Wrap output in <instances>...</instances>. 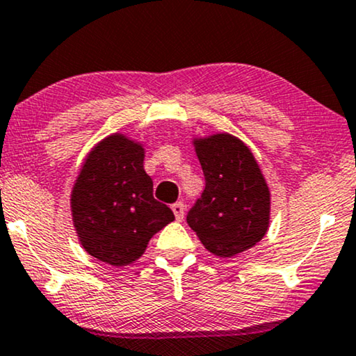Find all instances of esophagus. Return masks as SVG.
<instances>
[{
	"label": "esophagus",
	"mask_w": 356,
	"mask_h": 356,
	"mask_svg": "<svg viewBox=\"0 0 356 356\" xmlns=\"http://www.w3.org/2000/svg\"><path fill=\"white\" fill-rule=\"evenodd\" d=\"M170 209H172V211H174L175 220H177V222H182L184 213H186V209H184L182 202H177V204H174L172 207H170Z\"/></svg>",
	"instance_id": "esophagus-1"
}]
</instances>
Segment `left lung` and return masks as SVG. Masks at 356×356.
Segmentation results:
<instances>
[{
  "instance_id": "8db88e82",
  "label": "left lung",
  "mask_w": 356,
  "mask_h": 356,
  "mask_svg": "<svg viewBox=\"0 0 356 356\" xmlns=\"http://www.w3.org/2000/svg\"><path fill=\"white\" fill-rule=\"evenodd\" d=\"M205 191L187 215L202 245L220 258L253 248L269 228L271 192L253 152L230 133L193 136Z\"/></svg>"
}]
</instances>
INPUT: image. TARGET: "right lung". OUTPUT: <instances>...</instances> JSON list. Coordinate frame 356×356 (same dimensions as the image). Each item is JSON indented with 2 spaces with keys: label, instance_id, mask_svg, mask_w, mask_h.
<instances>
[{
  "label": "right lung",
  "instance_id": "1",
  "mask_svg": "<svg viewBox=\"0 0 356 356\" xmlns=\"http://www.w3.org/2000/svg\"><path fill=\"white\" fill-rule=\"evenodd\" d=\"M145 154L136 139L108 134L85 156L72 187V222L80 245L111 266L141 258L151 238L174 220L172 210L152 197Z\"/></svg>",
  "mask_w": 356,
  "mask_h": 356
}]
</instances>
